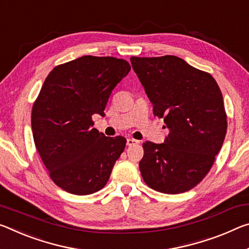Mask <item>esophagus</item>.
<instances>
[{
  "mask_svg": "<svg viewBox=\"0 0 249 249\" xmlns=\"http://www.w3.org/2000/svg\"><path fill=\"white\" fill-rule=\"evenodd\" d=\"M139 143H140L139 141H136L134 139H127V141H126V144H127V146H133V145H136Z\"/></svg>",
  "mask_w": 249,
  "mask_h": 249,
  "instance_id": "obj_1",
  "label": "esophagus"
}]
</instances>
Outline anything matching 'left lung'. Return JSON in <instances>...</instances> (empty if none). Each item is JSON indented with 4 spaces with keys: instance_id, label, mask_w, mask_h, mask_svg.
<instances>
[{
    "instance_id": "8db88e82",
    "label": "left lung",
    "mask_w": 249,
    "mask_h": 249,
    "mask_svg": "<svg viewBox=\"0 0 249 249\" xmlns=\"http://www.w3.org/2000/svg\"><path fill=\"white\" fill-rule=\"evenodd\" d=\"M132 68L169 134L145 142L140 161L147 186L164 194L187 192L203 180L222 148L227 116L219 86L210 73L174 55L131 57Z\"/></svg>"
}]
</instances>
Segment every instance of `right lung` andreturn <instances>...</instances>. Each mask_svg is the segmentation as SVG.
Returning a JSON list of instances; mask_svg holds the SVG:
<instances>
[{"label":"right lung","instance_id":"right-lung-1","mask_svg":"<svg viewBox=\"0 0 249 249\" xmlns=\"http://www.w3.org/2000/svg\"><path fill=\"white\" fill-rule=\"evenodd\" d=\"M129 71L122 58L85 55L45 78L32 108L33 139L51 178L65 192L89 195L107 183L126 139L100 133L92 116L105 115L110 93Z\"/></svg>","mask_w":249,"mask_h":249}]
</instances>
